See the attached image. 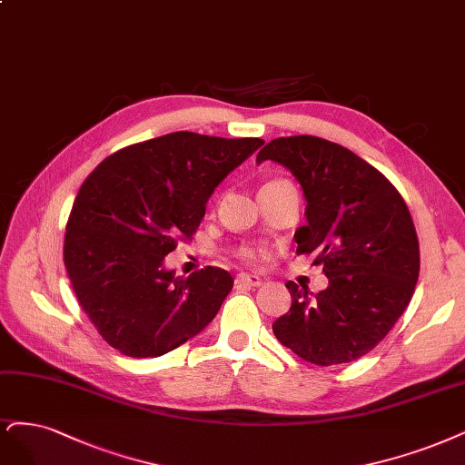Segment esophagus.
Segmentation results:
<instances>
[{
    "label": "esophagus",
    "mask_w": 465,
    "mask_h": 465,
    "mask_svg": "<svg viewBox=\"0 0 465 465\" xmlns=\"http://www.w3.org/2000/svg\"><path fill=\"white\" fill-rule=\"evenodd\" d=\"M262 282L263 281L258 275H248V273L236 275V284H240V286H260Z\"/></svg>",
    "instance_id": "obj_1"
}]
</instances>
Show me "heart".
Returning a JSON list of instances; mask_svg holds the SVG:
<instances>
[{"mask_svg": "<svg viewBox=\"0 0 465 465\" xmlns=\"http://www.w3.org/2000/svg\"><path fill=\"white\" fill-rule=\"evenodd\" d=\"M240 255H242L244 260H253L255 258V250L250 248V246H244L242 250H240Z\"/></svg>", "mask_w": 465, "mask_h": 465, "instance_id": "heart-1", "label": "heart"}]
</instances>
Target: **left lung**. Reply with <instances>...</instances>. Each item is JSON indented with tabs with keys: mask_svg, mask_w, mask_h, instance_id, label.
I'll use <instances>...</instances> for the list:
<instances>
[{
	"mask_svg": "<svg viewBox=\"0 0 465 465\" xmlns=\"http://www.w3.org/2000/svg\"><path fill=\"white\" fill-rule=\"evenodd\" d=\"M271 159L294 174L306 198L298 253H317L329 286L319 294L288 281L292 306L273 323L279 342L315 365L371 351L404 313L420 277V242L408 205L385 174L317 136L271 140Z\"/></svg>",
	"mask_w": 465,
	"mask_h": 465,
	"instance_id": "1",
	"label": "left lung"
}]
</instances>
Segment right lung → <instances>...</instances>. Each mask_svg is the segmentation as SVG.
Segmentation results:
<instances>
[{
    "mask_svg": "<svg viewBox=\"0 0 465 465\" xmlns=\"http://www.w3.org/2000/svg\"><path fill=\"white\" fill-rule=\"evenodd\" d=\"M262 146L179 131L109 155L80 186L63 246L67 275L121 354L163 356L213 322L232 291L229 271L177 277L163 262L196 232L215 188Z\"/></svg>",
    "mask_w": 465,
    "mask_h": 465,
    "instance_id": "right-lung-1",
    "label": "right lung"
}]
</instances>
